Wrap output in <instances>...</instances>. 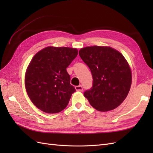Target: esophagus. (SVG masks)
<instances>
[{"label":"esophagus","instance_id":"1","mask_svg":"<svg viewBox=\"0 0 153 153\" xmlns=\"http://www.w3.org/2000/svg\"><path fill=\"white\" fill-rule=\"evenodd\" d=\"M75 89L77 91H83V87L82 85H78L75 87Z\"/></svg>","mask_w":153,"mask_h":153}]
</instances>
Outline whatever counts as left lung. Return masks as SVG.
<instances>
[{"label": "left lung", "mask_w": 153, "mask_h": 153, "mask_svg": "<svg viewBox=\"0 0 153 153\" xmlns=\"http://www.w3.org/2000/svg\"><path fill=\"white\" fill-rule=\"evenodd\" d=\"M79 54L93 76V87L84 93L90 105L100 112L119 106L128 96L132 81L124 56L112 47L96 45L81 48Z\"/></svg>", "instance_id": "obj_1"}]
</instances>
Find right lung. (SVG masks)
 <instances>
[{
    "instance_id": "1",
    "label": "right lung",
    "mask_w": 153,
    "mask_h": 153,
    "mask_svg": "<svg viewBox=\"0 0 153 153\" xmlns=\"http://www.w3.org/2000/svg\"><path fill=\"white\" fill-rule=\"evenodd\" d=\"M77 54V48L49 46L34 55L25 71V87L37 108L54 114L67 106L76 89L66 68Z\"/></svg>"
}]
</instances>
